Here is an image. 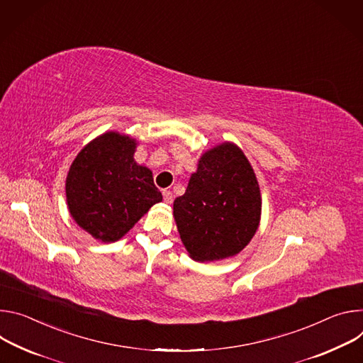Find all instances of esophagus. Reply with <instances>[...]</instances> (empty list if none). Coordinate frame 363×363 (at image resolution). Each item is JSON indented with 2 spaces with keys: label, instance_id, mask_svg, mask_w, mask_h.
<instances>
[{
  "label": "esophagus",
  "instance_id": "1",
  "mask_svg": "<svg viewBox=\"0 0 363 363\" xmlns=\"http://www.w3.org/2000/svg\"><path fill=\"white\" fill-rule=\"evenodd\" d=\"M163 200H164V203L170 205L173 202V193L170 190H164L163 191Z\"/></svg>",
  "mask_w": 363,
  "mask_h": 363
}]
</instances>
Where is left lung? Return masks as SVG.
<instances>
[{"instance_id":"8db88e82","label":"left lung","mask_w":363,"mask_h":363,"mask_svg":"<svg viewBox=\"0 0 363 363\" xmlns=\"http://www.w3.org/2000/svg\"><path fill=\"white\" fill-rule=\"evenodd\" d=\"M261 191L248 158L233 143H222L199 158L173 215L190 258L218 261L242 251L261 219Z\"/></svg>"}]
</instances>
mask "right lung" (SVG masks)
Returning <instances> with one entry per match:
<instances>
[{
    "label": "right lung",
    "mask_w": 363,
    "mask_h": 363,
    "mask_svg": "<svg viewBox=\"0 0 363 363\" xmlns=\"http://www.w3.org/2000/svg\"><path fill=\"white\" fill-rule=\"evenodd\" d=\"M137 141L115 131L86 144L66 177L74 222L102 242L123 238L163 196L150 169L135 163Z\"/></svg>",
    "instance_id": "add662e5"
}]
</instances>
